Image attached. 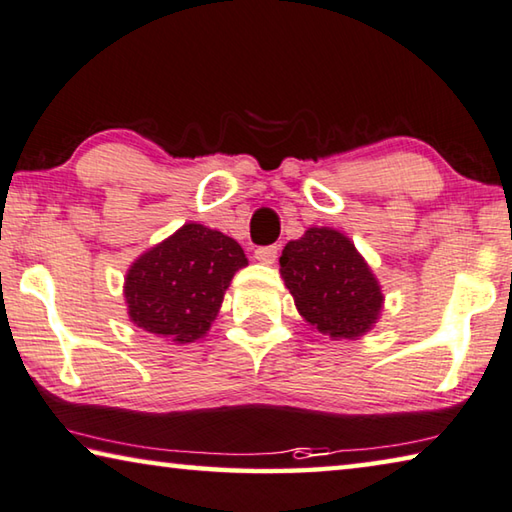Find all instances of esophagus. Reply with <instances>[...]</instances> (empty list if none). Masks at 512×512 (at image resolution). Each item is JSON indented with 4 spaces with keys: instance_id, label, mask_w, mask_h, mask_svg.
I'll use <instances>...</instances> for the list:
<instances>
[{
    "instance_id": "esophagus-1",
    "label": "esophagus",
    "mask_w": 512,
    "mask_h": 512,
    "mask_svg": "<svg viewBox=\"0 0 512 512\" xmlns=\"http://www.w3.org/2000/svg\"><path fill=\"white\" fill-rule=\"evenodd\" d=\"M255 259L262 264H273L278 259V246H262L255 250Z\"/></svg>"
}]
</instances>
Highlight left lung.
Masks as SVG:
<instances>
[{
  "label": "left lung",
  "instance_id": "1",
  "mask_svg": "<svg viewBox=\"0 0 512 512\" xmlns=\"http://www.w3.org/2000/svg\"><path fill=\"white\" fill-rule=\"evenodd\" d=\"M280 275L303 319L332 339L369 332L383 307V291L353 241L332 227H310L289 241Z\"/></svg>",
  "mask_w": 512,
  "mask_h": 512
}]
</instances>
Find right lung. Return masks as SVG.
Segmentation results:
<instances>
[{
    "mask_svg": "<svg viewBox=\"0 0 512 512\" xmlns=\"http://www.w3.org/2000/svg\"><path fill=\"white\" fill-rule=\"evenodd\" d=\"M246 264L237 241L212 227L186 223L129 266V319L168 342H196L207 335L225 289Z\"/></svg>",
    "mask_w": 512,
    "mask_h": 512,
    "instance_id": "obj_1",
    "label": "right lung"
}]
</instances>
